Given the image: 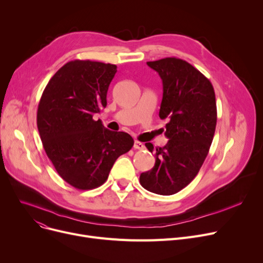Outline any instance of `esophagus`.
Masks as SVG:
<instances>
[{"label": "esophagus", "mask_w": 263, "mask_h": 263, "mask_svg": "<svg viewBox=\"0 0 263 263\" xmlns=\"http://www.w3.org/2000/svg\"><path fill=\"white\" fill-rule=\"evenodd\" d=\"M133 148H134V149H139V150H143V149L145 148V146H144L143 143H141V142H139V141H135V142H134V145H133Z\"/></svg>", "instance_id": "obj_1"}]
</instances>
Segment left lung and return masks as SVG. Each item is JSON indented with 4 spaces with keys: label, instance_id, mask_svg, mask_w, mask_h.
I'll return each mask as SVG.
<instances>
[{
    "label": "left lung",
    "instance_id": "left-lung-1",
    "mask_svg": "<svg viewBox=\"0 0 263 263\" xmlns=\"http://www.w3.org/2000/svg\"><path fill=\"white\" fill-rule=\"evenodd\" d=\"M147 65L163 83L159 116L167 119L164 147L154 148L156 164L142 173L144 189L159 195H173L185 187L198 174L208 156L216 127V101L211 82L187 62L166 58Z\"/></svg>",
    "mask_w": 263,
    "mask_h": 263
}]
</instances>
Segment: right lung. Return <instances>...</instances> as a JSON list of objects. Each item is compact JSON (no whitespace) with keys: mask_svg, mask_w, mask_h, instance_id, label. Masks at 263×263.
Returning <instances> with one entry per match:
<instances>
[{"mask_svg":"<svg viewBox=\"0 0 263 263\" xmlns=\"http://www.w3.org/2000/svg\"><path fill=\"white\" fill-rule=\"evenodd\" d=\"M117 66L91 61L65 64L47 84L37 109V127L48 158L64 180L79 190L103 184L110 168L134 141L106 129L95 114L106 106Z\"/></svg>","mask_w":263,"mask_h":263,"instance_id":"1","label":"right lung"}]
</instances>
